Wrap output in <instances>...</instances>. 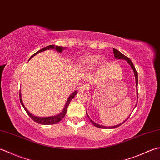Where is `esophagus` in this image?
<instances>
[{
  "mask_svg": "<svg viewBox=\"0 0 160 160\" xmlns=\"http://www.w3.org/2000/svg\"><path fill=\"white\" fill-rule=\"evenodd\" d=\"M88 85L86 84V83H85V84L83 83V84L81 85V86H79V91H85V90H86L88 89Z\"/></svg>",
  "mask_w": 160,
  "mask_h": 160,
  "instance_id": "obj_1",
  "label": "esophagus"
}]
</instances>
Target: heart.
<instances>
[{"label":"heart","mask_w":160,"mask_h":160,"mask_svg":"<svg viewBox=\"0 0 160 160\" xmlns=\"http://www.w3.org/2000/svg\"><path fill=\"white\" fill-rule=\"evenodd\" d=\"M99 57L97 55H89L85 57L80 61V65L84 68H92L97 63Z\"/></svg>","instance_id":"heart-1"}]
</instances>
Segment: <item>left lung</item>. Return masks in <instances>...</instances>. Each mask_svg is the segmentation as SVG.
I'll return each mask as SVG.
<instances>
[{"label": "left lung", "instance_id": "1", "mask_svg": "<svg viewBox=\"0 0 160 160\" xmlns=\"http://www.w3.org/2000/svg\"><path fill=\"white\" fill-rule=\"evenodd\" d=\"M113 53H114V56H115V57L116 58H117V59H125V60H126V61H127V62H128V63H129L130 66H131L132 69L133 70V72H134L135 76L136 86H137V90H138V72H137V70H135V66H134V65H133L132 62L131 61V60H130L128 57H127L126 56H125L124 54H123L122 53L120 52L119 51H118L117 50H116V49H115V48H113ZM137 104H138V103H137ZM86 115H87L88 117V118L90 119V117H89V116H88V115L87 112H86ZM128 118H129V117H128V118H127V119H128ZM127 119H126V120H127ZM90 120L91 123H92V124H93L94 126L98 127V128H105V129H106V128H117V127H119V126H121V125L122 124V123H124V122L126 121H126H124L123 122H122V123H119V125H117V126H115L106 127V126H100V125H99V124H97V123H94V122L93 121H92V120H91L90 119Z\"/></svg>", "mask_w": 160, "mask_h": 160}]
</instances>
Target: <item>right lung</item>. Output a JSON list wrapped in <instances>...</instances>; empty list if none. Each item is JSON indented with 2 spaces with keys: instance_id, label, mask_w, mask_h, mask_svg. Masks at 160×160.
Segmentation results:
<instances>
[{
  "instance_id": "obj_1",
  "label": "right lung",
  "mask_w": 160,
  "mask_h": 160,
  "mask_svg": "<svg viewBox=\"0 0 160 160\" xmlns=\"http://www.w3.org/2000/svg\"><path fill=\"white\" fill-rule=\"evenodd\" d=\"M49 49H54V50H56L57 51L59 52H61L62 50H63V47H60V46H57V45H48L46 48H44L43 49H41V50H38L37 52L34 53L33 55H32L30 58L34 56L35 54H37L39 52H43L44 50H49ZM77 91H74L73 93H72L71 95L70 96L69 98H68V101H67V103H66V106H65L63 110V111H62L60 114H58V115H56V116H52V117H35L33 115H32V114L28 111V110L26 109V108L25 107L23 103L22 102V99H21V92L19 93V98H20V102L22 104V107H23V108L25 109V110L26 111V112L28 113V115L31 117V119L32 120H34L35 122H37L38 123H40V124H43V125H50V124H55V123H57L59 122L66 115V111H67V108L68 106H69V104L70 103V102L72 101L75 95L77 94Z\"/></svg>"
}]
</instances>
